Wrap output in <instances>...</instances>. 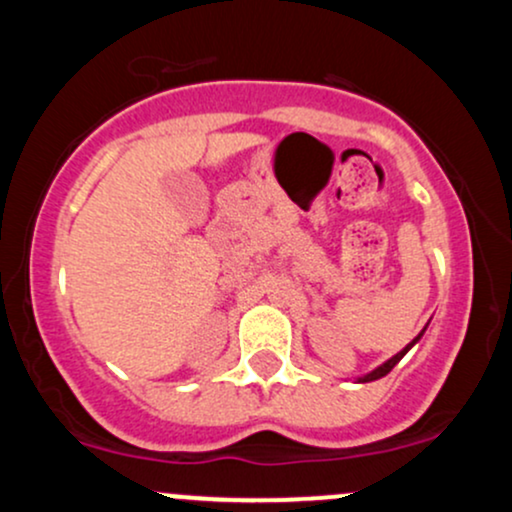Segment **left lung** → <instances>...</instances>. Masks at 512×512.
I'll return each mask as SVG.
<instances>
[{
  "mask_svg": "<svg viewBox=\"0 0 512 512\" xmlns=\"http://www.w3.org/2000/svg\"><path fill=\"white\" fill-rule=\"evenodd\" d=\"M426 327H428V325H426ZM426 327H424V330H421V334H419V337H414V339H411V342H409L407 346H404V349H402V351H399V354H395V356H392V358H390V361H385V363H383V366H378V368H375V370H370V373H366V375H361V378H358V383H370V380H378V378H383V375H387V373H390V370H392V368H395L399 361H402V358H404V354H407V351L411 349V346H414L416 342H419V339H421V337H424Z\"/></svg>",
  "mask_w": 512,
  "mask_h": 512,
  "instance_id": "obj_1",
  "label": "left lung"
}]
</instances>
